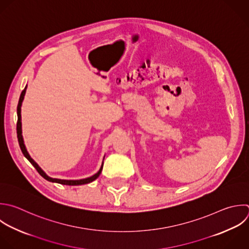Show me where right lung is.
I'll return each mask as SVG.
<instances>
[{"label": "right lung", "instance_id": "right-lung-1", "mask_svg": "<svg viewBox=\"0 0 249 249\" xmlns=\"http://www.w3.org/2000/svg\"><path fill=\"white\" fill-rule=\"evenodd\" d=\"M26 89H27V85L25 87V89L22 90L21 94H20V97H19V101H18V124H17V132H18V143H19V146H20V149L24 155V157L32 163V165L37 169V171L40 173L41 176H43L46 180L50 181V182H53V183H58V184H62V185H69V186H78V185H84V184H88V183H90L92 181H94L96 178L99 177L101 171H102V168H103V161H102V164H101V167L100 169L95 173L93 174L92 176L90 177H88V178H85V179H80V180H65V179H57V178H53V177H50L49 175H47V173L39 166V164L30 157L29 153L27 152V149L25 147V144H24V140H23V136H22V124H21V106H22V102H23V99H24V96H25V92H26ZM105 158V157H104ZM104 158H103V160H104Z\"/></svg>", "mask_w": 249, "mask_h": 249}]
</instances>
